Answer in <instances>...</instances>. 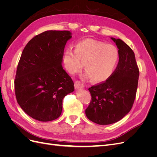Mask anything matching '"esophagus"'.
Masks as SVG:
<instances>
[{"label":"esophagus","instance_id":"esophagus-1","mask_svg":"<svg viewBox=\"0 0 157 157\" xmlns=\"http://www.w3.org/2000/svg\"><path fill=\"white\" fill-rule=\"evenodd\" d=\"M75 89H82L84 88V85L80 81H76L75 82Z\"/></svg>","mask_w":157,"mask_h":157}]
</instances>
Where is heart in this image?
Masks as SVG:
<instances>
[{
  "label": "heart",
  "instance_id": "obj_1",
  "mask_svg": "<svg viewBox=\"0 0 157 157\" xmlns=\"http://www.w3.org/2000/svg\"><path fill=\"white\" fill-rule=\"evenodd\" d=\"M119 52L117 47L92 39L80 40L75 45V50L66 49L63 56L65 67L71 75L82 69L84 77L100 83L110 78L118 65Z\"/></svg>",
  "mask_w": 157,
  "mask_h": 157
}]
</instances>
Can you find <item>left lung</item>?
I'll return each instance as SVG.
<instances>
[{"label":"left lung","mask_w":157,"mask_h":157,"mask_svg":"<svg viewBox=\"0 0 157 157\" xmlns=\"http://www.w3.org/2000/svg\"><path fill=\"white\" fill-rule=\"evenodd\" d=\"M119 52V61L111 77L88 90L92 101L85 111L89 120L100 125L113 124L130 112L134 102L139 69L134 52L124 41L111 37Z\"/></svg>","instance_id":"1"}]
</instances>
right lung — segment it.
<instances>
[{
  "label": "right lung",
  "instance_id": "1",
  "mask_svg": "<svg viewBox=\"0 0 157 157\" xmlns=\"http://www.w3.org/2000/svg\"><path fill=\"white\" fill-rule=\"evenodd\" d=\"M69 31H46L33 37L23 49L14 88L17 101L28 115L48 122L58 118L64 97L75 90L62 67Z\"/></svg>",
  "mask_w": 157,
  "mask_h": 157
}]
</instances>
